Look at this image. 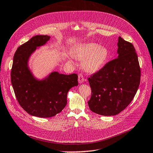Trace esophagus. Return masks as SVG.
I'll return each instance as SVG.
<instances>
[{
	"mask_svg": "<svg viewBox=\"0 0 153 153\" xmlns=\"http://www.w3.org/2000/svg\"><path fill=\"white\" fill-rule=\"evenodd\" d=\"M86 81V79L85 78H84L83 75L82 74H79V76H78V81H79V82L81 84V83H82L84 81Z\"/></svg>",
	"mask_w": 153,
	"mask_h": 153,
	"instance_id": "1",
	"label": "esophagus"
}]
</instances>
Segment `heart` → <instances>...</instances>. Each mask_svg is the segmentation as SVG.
Listing matches in <instances>:
<instances>
[{"instance_id": "b5f03b06", "label": "heart", "mask_w": 153, "mask_h": 153, "mask_svg": "<svg viewBox=\"0 0 153 153\" xmlns=\"http://www.w3.org/2000/svg\"><path fill=\"white\" fill-rule=\"evenodd\" d=\"M71 53L76 58L80 60L85 58L82 67L88 72L100 70L109 56V51L106 48L93 42L78 44L73 48Z\"/></svg>"}]
</instances>
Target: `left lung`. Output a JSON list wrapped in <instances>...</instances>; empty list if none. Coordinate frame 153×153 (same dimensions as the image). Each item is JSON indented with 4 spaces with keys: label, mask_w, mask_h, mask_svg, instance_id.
<instances>
[{
    "label": "left lung",
    "mask_w": 153,
    "mask_h": 153,
    "mask_svg": "<svg viewBox=\"0 0 153 153\" xmlns=\"http://www.w3.org/2000/svg\"><path fill=\"white\" fill-rule=\"evenodd\" d=\"M118 56L88 78L90 110L102 116L119 114L130 104L139 88L140 68L133 44L118 38Z\"/></svg>",
    "instance_id": "left-lung-1"
}]
</instances>
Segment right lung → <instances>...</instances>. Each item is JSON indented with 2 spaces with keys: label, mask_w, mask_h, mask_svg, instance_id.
Masks as SVG:
<instances>
[{
  "label": "right lung",
  "mask_w": 153,
  "mask_h": 153,
  "mask_svg": "<svg viewBox=\"0 0 153 153\" xmlns=\"http://www.w3.org/2000/svg\"><path fill=\"white\" fill-rule=\"evenodd\" d=\"M50 39L48 36H36L19 46L13 57L11 84L17 100L29 114L50 117L60 113L67 105V93L78 85L77 75L51 72L39 79L28 65L29 59L37 49Z\"/></svg>",
  "instance_id": "1"
}]
</instances>
